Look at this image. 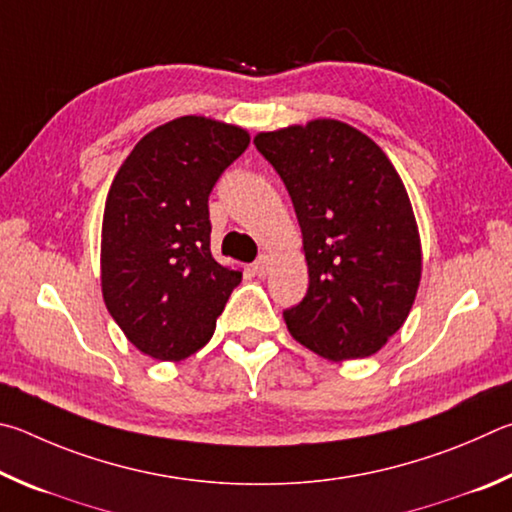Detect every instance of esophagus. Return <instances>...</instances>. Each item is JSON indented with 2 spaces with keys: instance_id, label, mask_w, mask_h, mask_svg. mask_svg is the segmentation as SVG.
I'll return each instance as SVG.
<instances>
[{
  "instance_id": "esophagus-1",
  "label": "esophagus",
  "mask_w": 512,
  "mask_h": 512,
  "mask_svg": "<svg viewBox=\"0 0 512 512\" xmlns=\"http://www.w3.org/2000/svg\"><path fill=\"white\" fill-rule=\"evenodd\" d=\"M251 270H254V274H258V276H267L272 270V258L263 254L254 265H251Z\"/></svg>"
}]
</instances>
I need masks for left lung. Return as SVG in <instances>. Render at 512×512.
<instances>
[{"label":"left lung","instance_id":"1","mask_svg":"<svg viewBox=\"0 0 512 512\" xmlns=\"http://www.w3.org/2000/svg\"><path fill=\"white\" fill-rule=\"evenodd\" d=\"M254 143L297 213L310 285L283 312L290 335L330 362L378 353L414 306L423 251L398 170L353 125L315 119Z\"/></svg>","mask_w":512,"mask_h":512}]
</instances>
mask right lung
<instances>
[{
    "label": "right lung",
    "mask_w": 512,
    "mask_h": 512,
    "mask_svg": "<svg viewBox=\"0 0 512 512\" xmlns=\"http://www.w3.org/2000/svg\"><path fill=\"white\" fill-rule=\"evenodd\" d=\"M249 146V132L179 116L148 132L105 200L103 301L125 337L161 362L209 342L242 272L211 256L209 195Z\"/></svg>",
    "instance_id": "obj_1"
}]
</instances>
